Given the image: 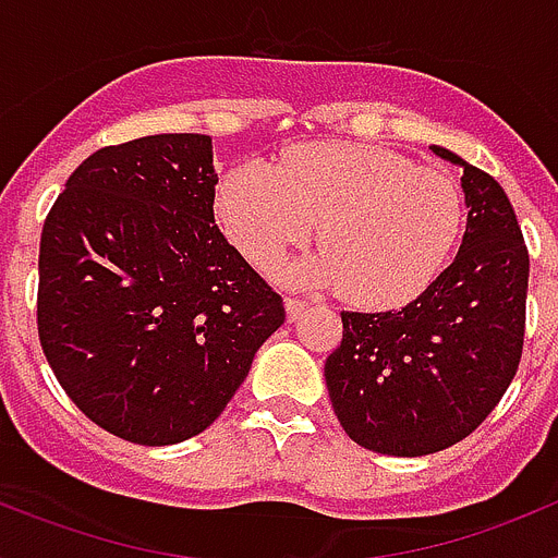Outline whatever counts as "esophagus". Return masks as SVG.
I'll list each match as a JSON object with an SVG mask.
<instances>
[{
    "instance_id": "esophagus-1",
    "label": "esophagus",
    "mask_w": 558,
    "mask_h": 558,
    "mask_svg": "<svg viewBox=\"0 0 558 558\" xmlns=\"http://www.w3.org/2000/svg\"><path fill=\"white\" fill-rule=\"evenodd\" d=\"M284 307H288V318H290V322H295V318H299V315L304 313L307 302H304V299H299V295H288V299H284Z\"/></svg>"
}]
</instances>
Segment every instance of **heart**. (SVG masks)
<instances>
[{
    "label": "heart",
    "mask_w": 558,
    "mask_h": 558,
    "mask_svg": "<svg viewBox=\"0 0 558 558\" xmlns=\"http://www.w3.org/2000/svg\"><path fill=\"white\" fill-rule=\"evenodd\" d=\"M218 220L256 268H274L318 223L327 248L288 268L290 279L340 284L363 307H399L425 293L463 229L452 172L360 142L295 147L223 175Z\"/></svg>",
    "instance_id": "b5f03b06"
}]
</instances>
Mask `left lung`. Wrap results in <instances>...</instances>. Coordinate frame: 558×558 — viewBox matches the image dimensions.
Here are the masks:
<instances>
[{
	"mask_svg": "<svg viewBox=\"0 0 558 558\" xmlns=\"http://www.w3.org/2000/svg\"><path fill=\"white\" fill-rule=\"evenodd\" d=\"M433 153L463 170L461 251L402 310L340 313L343 338L324 363L340 427L383 456H430L470 436L511 386L525 338L529 248L511 201L489 172Z\"/></svg>",
	"mask_w": 558,
	"mask_h": 558,
	"instance_id": "obj_1",
	"label": "left lung"
}]
</instances>
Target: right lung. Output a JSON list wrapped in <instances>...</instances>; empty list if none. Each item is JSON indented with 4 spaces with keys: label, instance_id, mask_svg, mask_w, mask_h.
<instances>
[{
    "label": "right lung",
    "instance_id": "right-lung-1",
    "mask_svg": "<svg viewBox=\"0 0 558 558\" xmlns=\"http://www.w3.org/2000/svg\"><path fill=\"white\" fill-rule=\"evenodd\" d=\"M211 140L159 133L92 153L49 209L38 338L66 397L145 447L179 445L223 413L282 295L215 223Z\"/></svg>",
    "mask_w": 558,
    "mask_h": 558
}]
</instances>
